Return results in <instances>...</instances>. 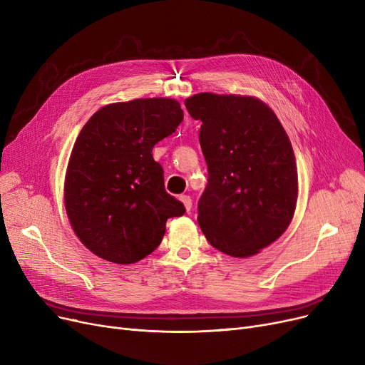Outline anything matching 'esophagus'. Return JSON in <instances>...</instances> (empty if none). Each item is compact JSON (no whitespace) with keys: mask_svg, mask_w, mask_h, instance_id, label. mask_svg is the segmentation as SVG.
Listing matches in <instances>:
<instances>
[{"mask_svg":"<svg viewBox=\"0 0 365 365\" xmlns=\"http://www.w3.org/2000/svg\"><path fill=\"white\" fill-rule=\"evenodd\" d=\"M180 201L183 202L186 212H190V208H192V200H190V197L189 195H182Z\"/></svg>","mask_w":365,"mask_h":365,"instance_id":"obj_1","label":"esophagus"}]
</instances>
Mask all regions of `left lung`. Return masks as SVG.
<instances>
[{
    "label": "left lung",
    "instance_id": "8db88e82",
    "mask_svg": "<svg viewBox=\"0 0 365 365\" xmlns=\"http://www.w3.org/2000/svg\"><path fill=\"white\" fill-rule=\"evenodd\" d=\"M200 120L208 183L198 202L207 241L234 257L257 255L289 227L297 167L274 110L250 96L198 93L185 101Z\"/></svg>",
    "mask_w": 365,
    "mask_h": 365
}]
</instances>
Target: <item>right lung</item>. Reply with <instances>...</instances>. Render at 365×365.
<instances>
[{
	"mask_svg": "<svg viewBox=\"0 0 365 365\" xmlns=\"http://www.w3.org/2000/svg\"><path fill=\"white\" fill-rule=\"evenodd\" d=\"M182 121L178 101L134 99L103 106L80 131L66 170L65 207L73 232L96 256L139 262L161 244L167 219L185 215L152 157V148Z\"/></svg>",
	"mask_w": 365,
	"mask_h": 365,
	"instance_id": "obj_1",
	"label": "right lung"
}]
</instances>
